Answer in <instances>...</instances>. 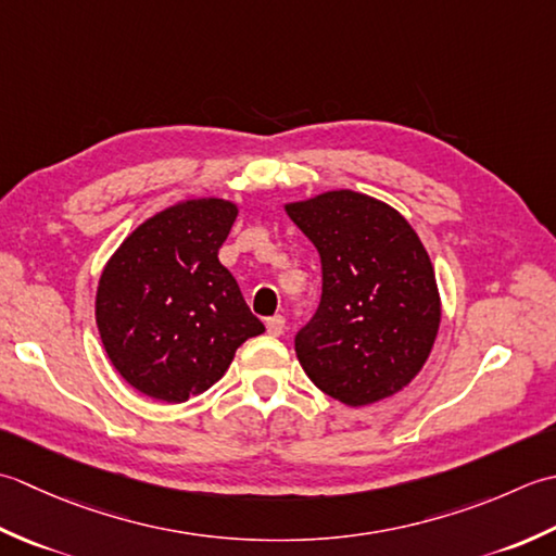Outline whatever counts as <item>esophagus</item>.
I'll use <instances>...</instances> for the list:
<instances>
[{"label":"esophagus","mask_w":556,"mask_h":556,"mask_svg":"<svg viewBox=\"0 0 556 556\" xmlns=\"http://www.w3.org/2000/svg\"><path fill=\"white\" fill-rule=\"evenodd\" d=\"M266 328H268V333L270 336H280L282 331H286V316H270V319H266Z\"/></svg>","instance_id":"34e87169"}]
</instances>
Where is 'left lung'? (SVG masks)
<instances>
[{
    "instance_id": "left-lung-1",
    "label": "left lung",
    "mask_w": 556,
    "mask_h": 556,
    "mask_svg": "<svg viewBox=\"0 0 556 556\" xmlns=\"http://www.w3.org/2000/svg\"><path fill=\"white\" fill-rule=\"evenodd\" d=\"M321 256V302L294 336L316 389L350 407L391 399L432 353L441 298L420 237L389 203L353 189L286 203Z\"/></svg>"
}]
</instances>
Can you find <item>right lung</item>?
Here are the masks:
<instances>
[{
    "mask_svg": "<svg viewBox=\"0 0 556 556\" xmlns=\"http://www.w3.org/2000/svg\"><path fill=\"white\" fill-rule=\"evenodd\" d=\"M240 206L182 199L143 220L100 274L96 324L122 379L149 399L185 403L211 389L247 338L264 333L218 262Z\"/></svg>",
    "mask_w": 556,
    "mask_h": 556,
    "instance_id": "obj_1",
    "label": "right lung"
}]
</instances>
